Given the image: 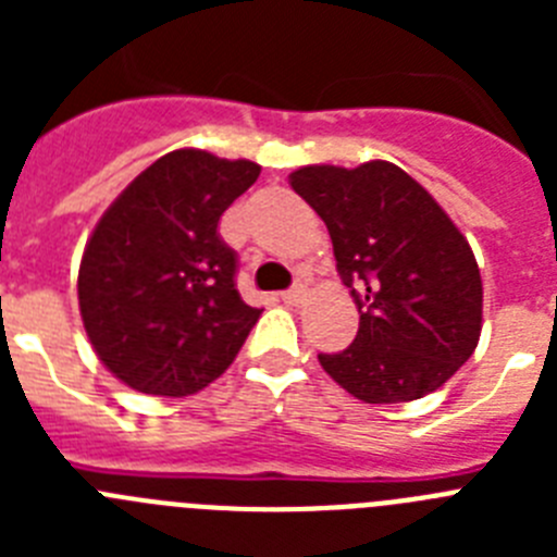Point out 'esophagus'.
<instances>
[{
  "label": "esophagus",
  "mask_w": 557,
  "mask_h": 557,
  "mask_svg": "<svg viewBox=\"0 0 557 557\" xmlns=\"http://www.w3.org/2000/svg\"><path fill=\"white\" fill-rule=\"evenodd\" d=\"M304 295H307V289H304L301 284H298V287H293V289H284V293L278 295V298H282V301L287 304V307H298V304L304 301Z\"/></svg>",
  "instance_id": "1"
}]
</instances>
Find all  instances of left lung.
I'll list each match as a JSON object with an SVG mask.
<instances>
[{"label": "left lung", "mask_w": 557, "mask_h": 557, "mask_svg": "<svg viewBox=\"0 0 557 557\" xmlns=\"http://www.w3.org/2000/svg\"><path fill=\"white\" fill-rule=\"evenodd\" d=\"M289 186L326 223L359 309L351 346L318 354L323 371L366 405L437 391L480 339L482 278L469 239L391 161L301 166Z\"/></svg>", "instance_id": "left-lung-1"}]
</instances>
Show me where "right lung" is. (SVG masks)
<instances>
[{
	"instance_id": "1",
	"label": "right lung",
	"mask_w": 557,
	"mask_h": 557,
	"mask_svg": "<svg viewBox=\"0 0 557 557\" xmlns=\"http://www.w3.org/2000/svg\"><path fill=\"white\" fill-rule=\"evenodd\" d=\"M253 161L172 150L108 206L77 275L102 366L150 396L203 391L234 362L262 309L236 289L223 211L259 178Z\"/></svg>"
}]
</instances>
